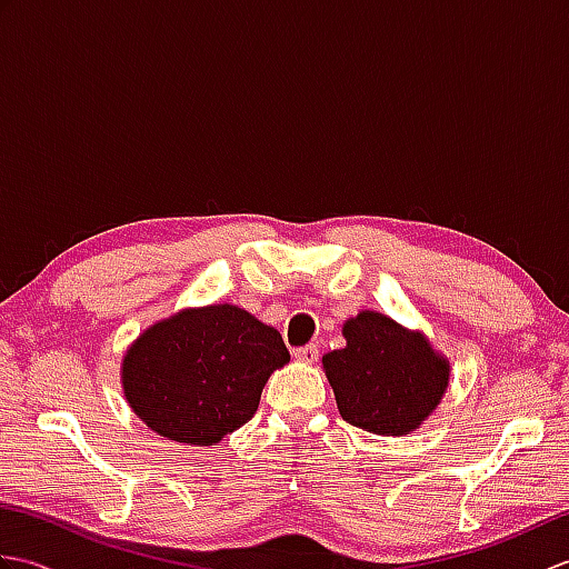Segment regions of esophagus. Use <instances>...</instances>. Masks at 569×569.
Here are the masks:
<instances>
[{
  "label": "esophagus",
  "instance_id": "1",
  "mask_svg": "<svg viewBox=\"0 0 569 569\" xmlns=\"http://www.w3.org/2000/svg\"><path fill=\"white\" fill-rule=\"evenodd\" d=\"M293 357H296L298 361H306V365H312V361H318V357H320V349H318V345L298 347L296 352H293Z\"/></svg>",
  "mask_w": 569,
  "mask_h": 569
}]
</instances>
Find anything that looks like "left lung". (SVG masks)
Listing matches in <instances>:
<instances>
[{"mask_svg":"<svg viewBox=\"0 0 569 569\" xmlns=\"http://www.w3.org/2000/svg\"><path fill=\"white\" fill-rule=\"evenodd\" d=\"M345 337V349L322 357L340 416L377 435L416 430L447 389V361L381 312H359Z\"/></svg>","mask_w":569,"mask_h":569,"instance_id":"obj_1","label":"left lung"}]
</instances>
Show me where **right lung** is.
I'll list each match as a JSON object with an SVG mask.
<instances>
[{
    "instance_id": "1",
    "label": "right lung",
    "mask_w": 569,
    "mask_h": 569,
    "mask_svg": "<svg viewBox=\"0 0 569 569\" xmlns=\"http://www.w3.org/2000/svg\"><path fill=\"white\" fill-rule=\"evenodd\" d=\"M291 361L283 337L234 306L183 310L124 357V393L163 438L212 445L257 413L271 371Z\"/></svg>"
}]
</instances>
